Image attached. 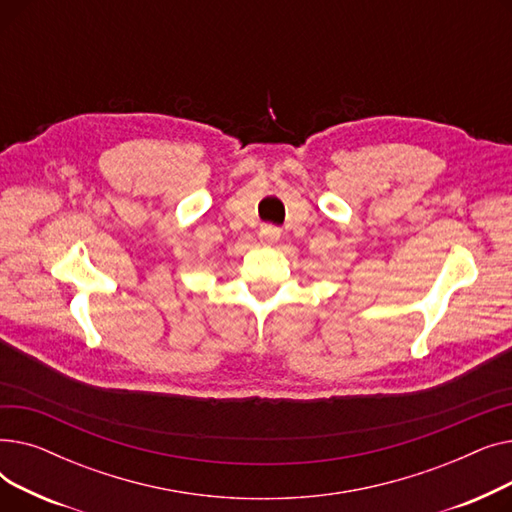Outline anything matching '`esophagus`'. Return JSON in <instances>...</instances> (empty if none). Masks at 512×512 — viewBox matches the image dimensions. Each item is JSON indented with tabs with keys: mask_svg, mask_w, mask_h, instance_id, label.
Here are the masks:
<instances>
[{
	"mask_svg": "<svg viewBox=\"0 0 512 512\" xmlns=\"http://www.w3.org/2000/svg\"><path fill=\"white\" fill-rule=\"evenodd\" d=\"M259 238H261V242H265V245H274V242L280 238V228L263 226V228L259 230Z\"/></svg>",
	"mask_w": 512,
	"mask_h": 512,
	"instance_id": "34e87169",
	"label": "esophagus"
}]
</instances>
